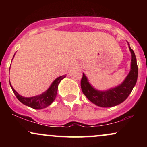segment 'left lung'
I'll return each instance as SVG.
<instances>
[{
	"instance_id": "left-lung-1",
	"label": "left lung",
	"mask_w": 147,
	"mask_h": 147,
	"mask_svg": "<svg viewBox=\"0 0 147 147\" xmlns=\"http://www.w3.org/2000/svg\"><path fill=\"white\" fill-rule=\"evenodd\" d=\"M129 47L131 53V70L122 84L117 86L101 91L94 88L89 83L86 76L83 73L81 88L83 93L91 102L101 107H112L122 103L129 97L138 79V65L134 52Z\"/></svg>"
}]
</instances>
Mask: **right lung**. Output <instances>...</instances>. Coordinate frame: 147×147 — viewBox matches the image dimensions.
I'll return each instance as SVG.
<instances>
[{
    "label": "right lung",
    "instance_id": "obj_1",
    "mask_svg": "<svg viewBox=\"0 0 147 147\" xmlns=\"http://www.w3.org/2000/svg\"><path fill=\"white\" fill-rule=\"evenodd\" d=\"M65 75L57 77V78L52 82L51 86H50V88H49L46 91H45L44 92H43L41 95L34 96V97H22V96L20 95L13 88L11 84H10V82L9 84L10 86H11V89H12L14 95H16V98H17L22 104H25V105L29 106V107H31L34 109H43V108H45L47 107V106H50V104L55 101L57 96V90H58L59 84L63 78H65Z\"/></svg>",
    "mask_w": 147,
    "mask_h": 147
}]
</instances>
